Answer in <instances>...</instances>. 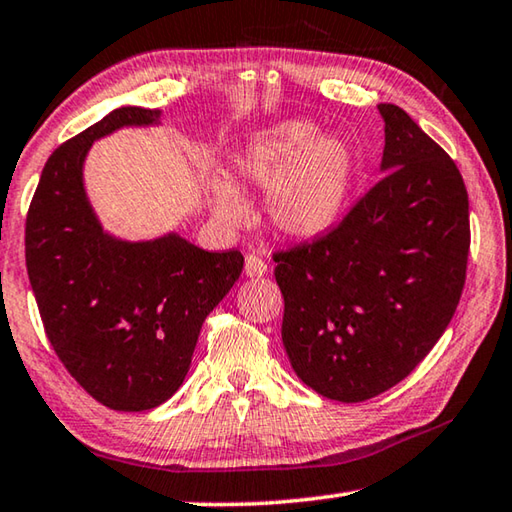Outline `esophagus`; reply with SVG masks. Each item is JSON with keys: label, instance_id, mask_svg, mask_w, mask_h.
Returning <instances> with one entry per match:
<instances>
[{"label": "esophagus", "instance_id": "esophagus-1", "mask_svg": "<svg viewBox=\"0 0 512 512\" xmlns=\"http://www.w3.org/2000/svg\"><path fill=\"white\" fill-rule=\"evenodd\" d=\"M243 271H246L248 278H262V275H266V271H269V266H266L257 255H248Z\"/></svg>", "mask_w": 512, "mask_h": 512}]
</instances>
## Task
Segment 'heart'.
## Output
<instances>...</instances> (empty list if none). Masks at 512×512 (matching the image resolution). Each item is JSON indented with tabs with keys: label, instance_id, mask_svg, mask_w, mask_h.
<instances>
[{
	"label": "heart",
	"instance_id": "1",
	"mask_svg": "<svg viewBox=\"0 0 512 512\" xmlns=\"http://www.w3.org/2000/svg\"><path fill=\"white\" fill-rule=\"evenodd\" d=\"M234 170L259 193H271L269 218L291 239H312L337 221L358 173V152L344 136L321 134L310 120H287L243 143ZM214 216L227 227L250 223L246 198L225 180L209 184Z\"/></svg>",
	"mask_w": 512,
	"mask_h": 512
}]
</instances>
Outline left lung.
Segmentation results:
<instances>
[{
    "label": "left lung",
    "instance_id": "left-lung-1",
    "mask_svg": "<svg viewBox=\"0 0 512 512\" xmlns=\"http://www.w3.org/2000/svg\"><path fill=\"white\" fill-rule=\"evenodd\" d=\"M385 123L380 180L326 237L275 255L282 344L332 401L387 392L431 353L465 287L469 200L449 154L403 109Z\"/></svg>",
    "mask_w": 512,
    "mask_h": 512
}]
</instances>
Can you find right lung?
<instances>
[{"label": "right lung", "instance_id": "right-lung-1", "mask_svg": "<svg viewBox=\"0 0 512 512\" xmlns=\"http://www.w3.org/2000/svg\"><path fill=\"white\" fill-rule=\"evenodd\" d=\"M161 111L120 107L52 152L27 216V273L47 339L70 376L111 410L141 412L184 383L207 314L243 269L170 230L123 239L104 230L84 182L93 143L157 127Z\"/></svg>", "mask_w": 512, "mask_h": 512}]
</instances>
